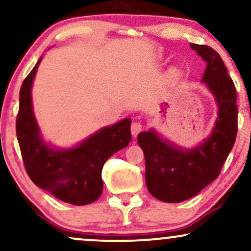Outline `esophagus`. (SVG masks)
<instances>
[{"mask_svg":"<svg viewBox=\"0 0 251 251\" xmlns=\"http://www.w3.org/2000/svg\"><path fill=\"white\" fill-rule=\"evenodd\" d=\"M142 129H143L142 123H140V122H133V123H132V125H131V133H132V135H133V137H135V135L139 133V132L142 131Z\"/></svg>","mask_w":251,"mask_h":251,"instance_id":"1","label":"esophagus"}]
</instances>
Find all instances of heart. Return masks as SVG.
<instances>
[{
  "label": "heart",
  "mask_w": 251,
  "mask_h": 251,
  "mask_svg": "<svg viewBox=\"0 0 251 251\" xmlns=\"http://www.w3.org/2000/svg\"><path fill=\"white\" fill-rule=\"evenodd\" d=\"M174 74H175V73H174Z\"/></svg>",
  "instance_id": "1"
}]
</instances>
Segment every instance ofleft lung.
<instances>
[{"label": "left lung", "instance_id": "1", "mask_svg": "<svg viewBox=\"0 0 251 251\" xmlns=\"http://www.w3.org/2000/svg\"><path fill=\"white\" fill-rule=\"evenodd\" d=\"M190 47L206 62L201 81L214 93L218 119L212 133L192 150H181L164 142L153 129L138 134L144 151L146 185L153 197L166 203H179L194 197L220 175L237 134V96L220 54L205 45Z\"/></svg>", "mask_w": 251, "mask_h": 251}]
</instances>
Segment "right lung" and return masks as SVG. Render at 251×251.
Segmentation results:
<instances>
[{
	"mask_svg": "<svg viewBox=\"0 0 251 251\" xmlns=\"http://www.w3.org/2000/svg\"><path fill=\"white\" fill-rule=\"evenodd\" d=\"M41 59L20 89L16 135L25 171L35 185L74 205L93 203L102 192L103 164L131 142V119L100 129L76 148L54 150L42 142L33 113L30 88Z\"/></svg>",
	"mask_w": 251,
	"mask_h": 251,
	"instance_id": "add662e5",
	"label": "right lung"
}]
</instances>
